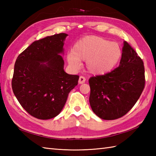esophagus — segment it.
Listing matches in <instances>:
<instances>
[{
    "instance_id": "1",
    "label": "esophagus",
    "mask_w": 156,
    "mask_h": 156,
    "mask_svg": "<svg viewBox=\"0 0 156 156\" xmlns=\"http://www.w3.org/2000/svg\"><path fill=\"white\" fill-rule=\"evenodd\" d=\"M86 82V78L84 77V76H80V78H79V80H78V83L79 84H83Z\"/></svg>"
}]
</instances>
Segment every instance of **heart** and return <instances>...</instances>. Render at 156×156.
<instances>
[{"instance_id":"heart-1","label":"heart","mask_w":156,"mask_h":156,"mask_svg":"<svg viewBox=\"0 0 156 156\" xmlns=\"http://www.w3.org/2000/svg\"><path fill=\"white\" fill-rule=\"evenodd\" d=\"M121 54V49L117 43L91 35L76 41L67 59L74 69L80 66V60H86V67L89 72L102 75L111 72L117 66Z\"/></svg>"}]
</instances>
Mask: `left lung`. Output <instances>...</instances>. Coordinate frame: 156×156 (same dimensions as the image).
<instances>
[{
	"label": "left lung",
	"mask_w": 156,
	"mask_h": 156,
	"mask_svg": "<svg viewBox=\"0 0 156 156\" xmlns=\"http://www.w3.org/2000/svg\"><path fill=\"white\" fill-rule=\"evenodd\" d=\"M92 111L105 120L122 117L133 108L145 87L144 62L124 41L119 67L89 79Z\"/></svg>",
	"instance_id": "left-lung-1"
}]
</instances>
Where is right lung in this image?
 Wrapping results in <instances>:
<instances>
[{
  "instance_id": "add662e5",
  "label": "right lung",
  "mask_w": 156,
  "mask_h": 156,
  "mask_svg": "<svg viewBox=\"0 0 156 156\" xmlns=\"http://www.w3.org/2000/svg\"><path fill=\"white\" fill-rule=\"evenodd\" d=\"M66 36L61 33L36 40L16 59L13 93L22 107L37 119L46 120L59 115L69 92L78 84L79 76L64 72V59L59 55L64 52Z\"/></svg>"
}]
</instances>
